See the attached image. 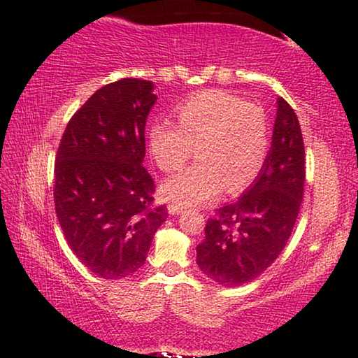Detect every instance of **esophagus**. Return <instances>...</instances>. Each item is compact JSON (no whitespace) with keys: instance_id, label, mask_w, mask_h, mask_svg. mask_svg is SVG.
Masks as SVG:
<instances>
[{"instance_id":"34e87169","label":"esophagus","mask_w":358,"mask_h":358,"mask_svg":"<svg viewBox=\"0 0 358 358\" xmlns=\"http://www.w3.org/2000/svg\"><path fill=\"white\" fill-rule=\"evenodd\" d=\"M183 206H180V204H176V203H170L169 204V213L170 214H180V213H183Z\"/></svg>"}]
</instances>
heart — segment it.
<instances>
[{"label":"heart","instance_id":"heart-1","mask_svg":"<svg viewBox=\"0 0 358 358\" xmlns=\"http://www.w3.org/2000/svg\"><path fill=\"white\" fill-rule=\"evenodd\" d=\"M176 126L150 124L147 144L164 171L178 170L196 149L198 162L162 185L171 203L189 206L249 187L264 169L270 147L268 119L259 104L221 90L193 94L175 109Z\"/></svg>","mask_w":358,"mask_h":358}]
</instances>
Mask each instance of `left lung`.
<instances>
[{
	"instance_id": "obj_1",
	"label": "left lung",
	"mask_w": 358,
	"mask_h": 358,
	"mask_svg": "<svg viewBox=\"0 0 358 358\" xmlns=\"http://www.w3.org/2000/svg\"><path fill=\"white\" fill-rule=\"evenodd\" d=\"M304 142L294 109L278 98L265 165L236 201L217 208L196 247V264L208 278L239 287L264 273L292 236L303 201Z\"/></svg>"
}]
</instances>
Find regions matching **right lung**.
Returning a JSON list of instances; mask_svg holds the SVG:
<instances>
[{
    "label": "right lung",
    "instance_id": "right-lung-1",
    "mask_svg": "<svg viewBox=\"0 0 358 358\" xmlns=\"http://www.w3.org/2000/svg\"><path fill=\"white\" fill-rule=\"evenodd\" d=\"M154 83L104 85L70 117L54 166V203L70 249L94 275L116 280L144 265L166 217L142 165Z\"/></svg>",
    "mask_w": 358,
    "mask_h": 358
}]
</instances>
